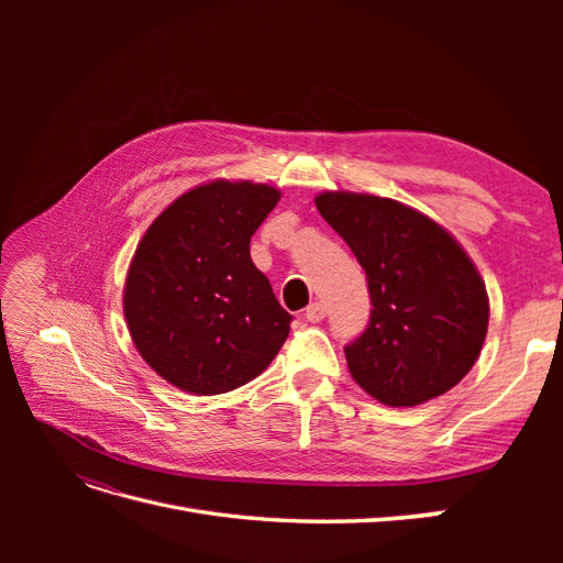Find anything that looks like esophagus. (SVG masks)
<instances>
[{
	"label": "esophagus",
	"instance_id": "1",
	"mask_svg": "<svg viewBox=\"0 0 563 563\" xmlns=\"http://www.w3.org/2000/svg\"><path fill=\"white\" fill-rule=\"evenodd\" d=\"M323 317H327V305L323 302H312L308 310H305V319L308 321H312V323H317V321H321Z\"/></svg>",
	"mask_w": 563,
	"mask_h": 563
}]
</instances>
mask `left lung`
Masks as SVG:
<instances>
[{"label":"left lung","mask_w":563,"mask_h":563,"mask_svg":"<svg viewBox=\"0 0 563 563\" xmlns=\"http://www.w3.org/2000/svg\"><path fill=\"white\" fill-rule=\"evenodd\" d=\"M314 203L368 282V327L345 345L352 378L387 406H418L455 387L488 329L486 286L463 246L395 199L323 192Z\"/></svg>","instance_id":"8db88e82"}]
</instances>
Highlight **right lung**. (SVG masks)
<instances>
[{
  "instance_id": "right-lung-1",
  "label": "right lung",
  "mask_w": 563,
  "mask_h": 563,
  "mask_svg": "<svg viewBox=\"0 0 563 563\" xmlns=\"http://www.w3.org/2000/svg\"><path fill=\"white\" fill-rule=\"evenodd\" d=\"M279 190L216 180L178 197L141 240L124 286L129 333L164 380L190 395H223L269 366L291 329L251 236Z\"/></svg>"
}]
</instances>
